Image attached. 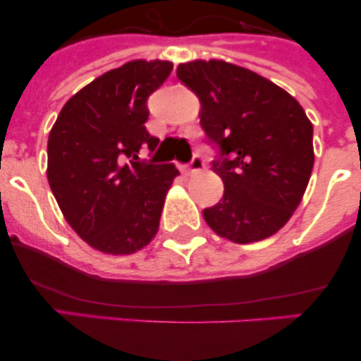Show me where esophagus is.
Masks as SVG:
<instances>
[{"mask_svg":"<svg viewBox=\"0 0 361 361\" xmlns=\"http://www.w3.org/2000/svg\"><path fill=\"white\" fill-rule=\"evenodd\" d=\"M204 166H206V160L202 159L201 154H194V157H192L190 164H188L187 167V173H195V171H202Z\"/></svg>","mask_w":361,"mask_h":361,"instance_id":"obj_1","label":"esophagus"}]
</instances>
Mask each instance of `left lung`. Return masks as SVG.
Instances as JSON below:
<instances>
[{
	"instance_id": "8db88e82",
	"label": "left lung",
	"mask_w": 361,
	"mask_h": 361,
	"mask_svg": "<svg viewBox=\"0 0 361 361\" xmlns=\"http://www.w3.org/2000/svg\"><path fill=\"white\" fill-rule=\"evenodd\" d=\"M176 76L202 104L224 197L202 211L239 245L276 234L300 204L314 166L312 123L297 99L264 76L224 61L180 64Z\"/></svg>"
}]
</instances>
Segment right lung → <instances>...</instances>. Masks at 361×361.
Instances as JSON below:
<instances>
[{
	"instance_id": "obj_1",
	"label": "right lung",
	"mask_w": 361,
	"mask_h": 361,
	"mask_svg": "<svg viewBox=\"0 0 361 361\" xmlns=\"http://www.w3.org/2000/svg\"><path fill=\"white\" fill-rule=\"evenodd\" d=\"M173 71L169 61H130L76 92L49 136V185L68 224L92 248L141 250L157 234L178 169L140 157L157 148L145 127L148 97Z\"/></svg>"
}]
</instances>
